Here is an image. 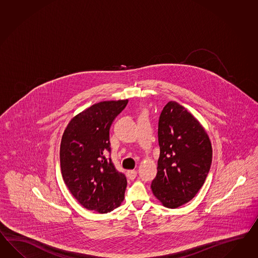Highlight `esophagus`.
Returning a JSON list of instances; mask_svg holds the SVG:
<instances>
[{"instance_id":"obj_1","label":"esophagus","mask_w":258,"mask_h":258,"mask_svg":"<svg viewBox=\"0 0 258 258\" xmlns=\"http://www.w3.org/2000/svg\"><path fill=\"white\" fill-rule=\"evenodd\" d=\"M127 177L131 179V180H134L135 178H136V176H137V171L136 170H127Z\"/></svg>"}]
</instances>
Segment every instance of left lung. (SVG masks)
<instances>
[{
  "instance_id": "left-lung-1",
  "label": "left lung",
  "mask_w": 258,
  "mask_h": 258,
  "mask_svg": "<svg viewBox=\"0 0 258 258\" xmlns=\"http://www.w3.org/2000/svg\"><path fill=\"white\" fill-rule=\"evenodd\" d=\"M157 136L160 154L152 191L163 206L175 209L191 201L205 182L212 145L201 123L176 101L160 113Z\"/></svg>"
}]
</instances>
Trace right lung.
Segmentation results:
<instances>
[{"label":"right lung","instance_id":"obj_1","mask_svg":"<svg viewBox=\"0 0 258 258\" xmlns=\"http://www.w3.org/2000/svg\"><path fill=\"white\" fill-rule=\"evenodd\" d=\"M127 100L101 101L78 113L63 133L59 160L65 184L83 207L107 214L119 207L126 178L111 157L110 127Z\"/></svg>","mask_w":258,"mask_h":258}]
</instances>
